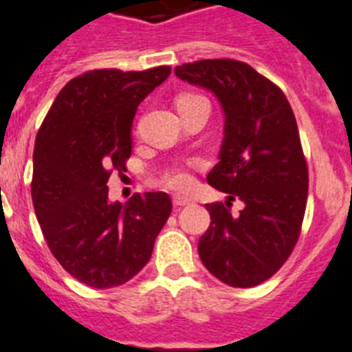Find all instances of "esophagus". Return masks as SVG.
Here are the masks:
<instances>
[{
	"label": "esophagus",
	"mask_w": 352,
	"mask_h": 352,
	"mask_svg": "<svg viewBox=\"0 0 352 352\" xmlns=\"http://www.w3.org/2000/svg\"><path fill=\"white\" fill-rule=\"evenodd\" d=\"M191 204H192V199L188 198V196H180V195L173 196V205H175V207H186V205H191Z\"/></svg>",
	"instance_id": "esophagus-1"
}]
</instances>
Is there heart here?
<instances>
[{
  "instance_id": "b5f03b06",
  "label": "heart",
  "mask_w": 352,
  "mask_h": 352,
  "mask_svg": "<svg viewBox=\"0 0 352 352\" xmlns=\"http://www.w3.org/2000/svg\"><path fill=\"white\" fill-rule=\"evenodd\" d=\"M199 98H204V96H198V94H192V93H184L180 94V96H177V107L184 105V103H188V101L199 100ZM164 184H166L168 188L177 189V191H186V189L191 188L192 177L188 170L173 168L164 175Z\"/></svg>"
}]
</instances>
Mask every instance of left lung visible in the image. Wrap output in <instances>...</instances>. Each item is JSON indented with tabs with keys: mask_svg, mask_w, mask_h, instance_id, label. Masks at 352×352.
<instances>
[{
	"mask_svg": "<svg viewBox=\"0 0 352 352\" xmlns=\"http://www.w3.org/2000/svg\"><path fill=\"white\" fill-rule=\"evenodd\" d=\"M175 75L214 93L224 112L219 163L207 182L230 196L205 205L210 226L198 242L199 258L228 286H258L289 258L305 215L309 170L289 101L274 82L235 59L188 63ZM235 197L244 208L231 216Z\"/></svg>",
	"mask_w": 352,
	"mask_h": 352,
	"instance_id": "1",
	"label": "left lung"
}]
</instances>
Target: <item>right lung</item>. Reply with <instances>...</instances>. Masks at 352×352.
<instances>
[{"instance_id":"right-lung-1","label":"right lung","mask_w":352,"mask_h":352,"mask_svg":"<svg viewBox=\"0 0 352 352\" xmlns=\"http://www.w3.org/2000/svg\"><path fill=\"white\" fill-rule=\"evenodd\" d=\"M172 68L93 69L72 78L38 129L31 196L61 267L96 289L121 286L147 265L172 212L166 192L109 201V177L126 172L138 105Z\"/></svg>"}]
</instances>
